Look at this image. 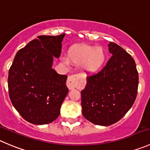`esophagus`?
I'll return each mask as SVG.
<instances>
[{
	"mask_svg": "<svg viewBox=\"0 0 150 150\" xmlns=\"http://www.w3.org/2000/svg\"><path fill=\"white\" fill-rule=\"evenodd\" d=\"M79 81L78 75H71L68 77L67 81H66V85L69 90H73L76 86L77 82Z\"/></svg>",
	"mask_w": 150,
	"mask_h": 150,
	"instance_id": "34e87169",
	"label": "esophagus"
}]
</instances>
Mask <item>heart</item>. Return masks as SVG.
<instances>
[{
    "label": "heart",
    "mask_w": 150,
    "mask_h": 150,
    "mask_svg": "<svg viewBox=\"0 0 150 150\" xmlns=\"http://www.w3.org/2000/svg\"><path fill=\"white\" fill-rule=\"evenodd\" d=\"M69 59L64 57L63 62L69 65H81L84 71L87 74H93L98 71L106 60V52L101 47H94L87 44L74 45L68 52Z\"/></svg>",
    "instance_id": "heart-1"
}]
</instances>
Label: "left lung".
<instances>
[{
	"label": "left lung",
	"instance_id": "left-lung-1",
	"mask_svg": "<svg viewBox=\"0 0 150 150\" xmlns=\"http://www.w3.org/2000/svg\"><path fill=\"white\" fill-rule=\"evenodd\" d=\"M112 56L98 73L87 76L81 90L82 115L98 125L109 126L122 119L136 98L139 74L130 54L114 42L109 44Z\"/></svg>",
	"mask_w": 150,
	"mask_h": 150
}]
</instances>
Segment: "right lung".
<instances>
[{
  "mask_svg": "<svg viewBox=\"0 0 150 150\" xmlns=\"http://www.w3.org/2000/svg\"><path fill=\"white\" fill-rule=\"evenodd\" d=\"M65 33L39 35L14 57L8 71V87L16 110L28 122L44 125L55 120L67 96L66 75L52 69L53 57L61 54Z\"/></svg>",
  "mask_w": 150,
  "mask_h": 150,
  "instance_id": "add662e5",
  "label": "right lung"
}]
</instances>
